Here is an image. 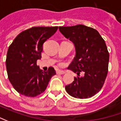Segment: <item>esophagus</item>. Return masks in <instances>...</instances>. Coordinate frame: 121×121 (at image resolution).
Listing matches in <instances>:
<instances>
[{
  "instance_id": "34e87169",
  "label": "esophagus",
  "mask_w": 121,
  "mask_h": 121,
  "mask_svg": "<svg viewBox=\"0 0 121 121\" xmlns=\"http://www.w3.org/2000/svg\"><path fill=\"white\" fill-rule=\"evenodd\" d=\"M56 73H57V74H64L65 72L64 71H61V70H58V71H57Z\"/></svg>"
}]
</instances>
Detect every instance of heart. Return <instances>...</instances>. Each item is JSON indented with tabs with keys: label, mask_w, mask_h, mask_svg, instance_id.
<instances>
[{
	"label": "heart",
	"mask_w": 121,
	"mask_h": 121,
	"mask_svg": "<svg viewBox=\"0 0 121 121\" xmlns=\"http://www.w3.org/2000/svg\"><path fill=\"white\" fill-rule=\"evenodd\" d=\"M60 65H62V64H60Z\"/></svg>",
	"instance_id": "b5f03b06"
}]
</instances>
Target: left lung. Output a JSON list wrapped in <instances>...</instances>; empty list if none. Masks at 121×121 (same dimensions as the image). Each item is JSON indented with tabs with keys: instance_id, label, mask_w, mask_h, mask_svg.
<instances>
[{
	"instance_id": "1",
	"label": "left lung",
	"mask_w": 121,
	"mask_h": 121,
	"mask_svg": "<svg viewBox=\"0 0 121 121\" xmlns=\"http://www.w3.org/2000/svg\"><path fill=\"white\" fill-rule=\"evenodd\" d=\"M59 29L76 49V56L68 68L78 76L65 86V90L74 98H90L102 88L108 73L109 53L105 41L96 29L83 25Z\"/></svg>"
}]
</instances>
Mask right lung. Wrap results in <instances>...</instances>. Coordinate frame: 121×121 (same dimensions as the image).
Wrapping results in <instances>:
<instances>
[{
  "instance_id": "1",
  "label": "right lung",
  "mask_w": 121,
  "mask_h": 121,
  "mask_svg": "<svg viewBox=\"0 0 121 121\" xmlns=\"http://www.w3.org/2000/svg\"><path fill=\"white\" fill-rule=\"evenodd\" d=\"M57 27H33L19 33L9 46L6 59L8 78L19 93L35 97L43 93L56 74L53 68L39 69L44 42L57 31Z\"/></svg>"
}]
</instances>
